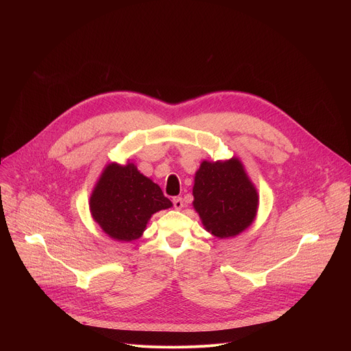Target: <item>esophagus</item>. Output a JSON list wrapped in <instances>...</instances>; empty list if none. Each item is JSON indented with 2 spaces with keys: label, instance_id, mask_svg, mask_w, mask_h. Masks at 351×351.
<instances>
[{
  "label": "esophagus",
  "instance_id": "esophagus-1",
  "mask_svg": "<svg viewBox=\"0 0 351 351\" xmlns=\"http://www.w3.org/2000/svg\"><path fill=\"white\" fill-rule=\"evenodd\" d=\"M172 203H173L175 210H182V208H183V199H182L180 197H175V198L172 199Z\"/></svg>",
  "mask_w": 351,
  "mask_h": 351
}]
</instances>
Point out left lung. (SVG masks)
I'll return each instance as SVG.
<instances>
[{
  "instance_id": "8db88e82",
  "label": "left lung",
  "mask_w": 351,
  "mask_h": 351,
  "mask_svg": "<svg viewBox=\"0 0 351 351\" xmlns=\"http://www.w3.org/2000/svg\"><path fill=\"white\" fill-rule=\"evenodd\" d=\"M193 207L207 232L234 237L257 217L260 197L237 157L199 164L194 175Z\"/></svg>"
}]
</instances>
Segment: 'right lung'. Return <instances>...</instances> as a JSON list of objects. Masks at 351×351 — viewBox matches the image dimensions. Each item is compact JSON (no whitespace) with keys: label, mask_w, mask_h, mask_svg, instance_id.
I'll return each mask as SVG.
<instances>
[{"label":"right lung","mask_w":351,"mask_h":351,"mask_svg":"<svg viewBox=\"0 0 351 351\" xmlns=\"http://www.w3.org/2000/svg\"><path fill=\"white\" fill-rule=\"evenodd\" d=\"M172 206L161 187L144 176L129 160L125 165H106L88 202L94 222L117 241L137 240L143 236L149 218Z\"/></svg>","instance_id":"add662e5"}]
</instances>
